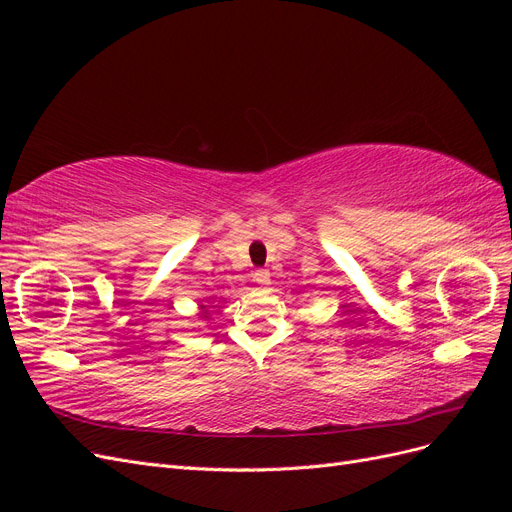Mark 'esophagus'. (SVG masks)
I'll use <instances>...</instances> for the list:
<instances>
[{"mask_svg":"<svg viewBox=\"0 0 512 512\" xmlns=\"http://www.w3.org/2000/svg\"><path fill=\"white\" fill-rule=\"evenodd\" d=\"M252 277H254V282H256L258 286H267V284H271V273H269L267 269H256Z\"/></svg>","mask_w":512,"mask_h":512,"instance_id":"1","label":"esophagus"}]
</instances>
